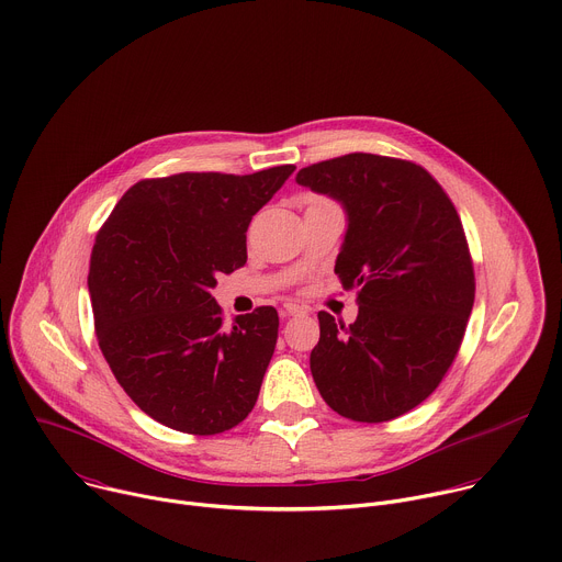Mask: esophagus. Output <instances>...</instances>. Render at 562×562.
Returning <instances> with one entry per match:
<instances>
[{"mask_svg":"<svg viewBox=\"0 0 562 562\" xmlns=\"http://www.w3.org/2000/svg\"><path fill=\"white\" fill-rule=\"evenodd\" d=\"M284 313H286V315H306V308L300 306V304L286 302V304H284Z\"/></svg>","mask_w":562,"mask_h":562,"instance_id":"obj_1","label":"esophagus"}]
</instances>
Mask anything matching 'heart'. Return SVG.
<instances>
[{"instance_id":"1","label":"heart","mask_w":562,"mask_h":562,"mask_svg":"<svg viewBox=\"0 0 562 562\" xmlns=\"http://www.w3.org/2000/svg\"><path fill=\"white\" fill-rule=\"evenodd\" d=\"M323 204H334V202H329L327 198H319V195H308V198H306V209H311V206H323Z\"/></svg>"}]
</instances>
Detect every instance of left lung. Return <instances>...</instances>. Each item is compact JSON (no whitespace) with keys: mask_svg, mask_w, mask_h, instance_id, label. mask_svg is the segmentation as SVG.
Instances as JSON below:
<instances>
[{"mask_svg":"<svg viewBox=\"0 0 562 562\" xmlns=\"http://www.w3.org/2000/svg\"><path fill=\"white\" fill-rule=\"evenodd\" d=\"M295 182L345 204L336 273L360 304L349 327L317 313L315 386L349 420H393L436 391L464 338L475 278L460 215L409 159L349 153L302 169Z\"/></svg>","mask_w":562,"mask_h":562,"instance_id":"1","label":"left lung"}]
</instances>
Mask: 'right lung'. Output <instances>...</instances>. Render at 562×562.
Masks as SVG:
<instances>
[{
	"mask_svg": "<svg viewBox=\"0 0 562 562\" xmlns=\"http://www.w3.org/2000/svg\"><path fill=\"white\" fill-rule=\"evenodd\" d=\"M295 171L178 173L133 184L98 231L89 293L100 349L133 403L193 436L243 423L278 342V311L231 329L211 289L247 265L251 217Z\"/></svg>",
	"mask_w": 562,
	"mask_h": 562,
	"instance_id": "add662e5",
	"label": "right lung"
}]
</instances>
